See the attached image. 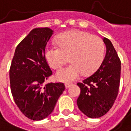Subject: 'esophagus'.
<instances>
[{"label": "esophagus", "instance_id": "34e87169", "mask_svg": "<svg viewBox=\"0 0 131 131\" xmlns=\"http://www.w3.org/2000/svg\"><path fill=\"white\" fill-rule=\"evenodd\" d=\"M71 85V83H65V88L67 89V88H69V87H70Z\"/></svg>", "mask_w": 131, "mask_h": 131}]
</instances>
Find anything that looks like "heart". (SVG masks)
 <instances>
[{"instance_id":"heart-1","label":"heart","mask_w":131,"mask_h":131,"mask_svg":"<svg viewBox=\"0 0 131 131\" xmlns=\"http://www.w3.org/2000/svg\"><path fill=\"white\" fill-rule=\"evenodd\" d=\"M58 46L48 45L45 56L51 68L59 69L69 60L70 65L59 71L56 78L62 82H71L81 75L95 72L102 62L105 46L97 35L75 30L61 34L57 38Z\"/></svg>"}]
</instances>
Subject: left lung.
Returning a JSON list of instances; mask_svg holds the SVG:
<instances>
[{
	"label": "left lung",
	"instance_id": "left-lung-1",
	"mask_svg": "<svg viewBox=\"0 0 131 131\" xmlns=\"http://www.w3.org/2000/svg\"><path fill=\"white\" fill-rule=\"evenodd\" d=\"M106 54L101 64L92 75L77 85L81 92L77 105L90 118L103 116L111 109L119 92L121 60L112 42L104 37Z\"/></svg>",
	"mask_w": 131,
	"mask_h": 131
}]
</instances>
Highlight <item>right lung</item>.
<instances>
[{"mask_svg":"<svg viewBox=\"0 0 131 131\" xmlns=\"http://www.w3.org/2000/svg\"><path fill=\"white\" fill-rule=\"evenodd\" d=\"M52 35L48 28L32 30L16 46L9 69L14 102L26 117L35 121L43 119L53 112L65 90L62 83L44 85L52 74L45 56Z\"/></svg>","mask_w":131,"mask_h":131,"instance_id":"add662e5","label":"right lung"}]
</instances>
